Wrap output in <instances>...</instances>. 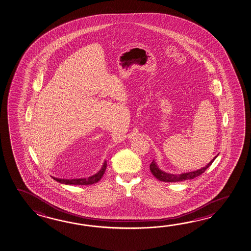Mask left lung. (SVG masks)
<instances>
[{"label":"left lung","instance_id":"1","mask_svg":"<svg viewBox=\"0 0 251 251\" xmlns=\"http://www.w3.org/2000/svg\"><path fill=\"white\" fill-rule=\"evenodd\" d=\"M218 156V155H217ZM217 156L212 158L210 162L207 164L206 166L202 167L201 169H198L197 171L189 172V173H184V174H180V175H173V174H168L166 172L162 171L158 168L157 164L155 161H152L150 165V170L151 172V174L153 175L158 180H162L165 182H176V181H181V180H190L194 179L195 177L202 175L203 172L206 170L208 167L211 166L212 162L214 161V159L217 158Z\"/></svg>","mask_w":251,"mask_h":251}]
</instances>
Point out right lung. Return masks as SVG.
Wrapping results in <instances>:
<instances>
[{"instance_id": "obj_1", "label": "right lung", "mask_w": 251, "mask_h": 251, "mask_svg": "<svg viewBox=\"0 0 251 251\" xmlns=\"http://www.w3.org/2000/svg\"><path fill=\"white\" fill-rule=\"evenodd\" d=\"M106 161L104 162L102 166L101 169L98 172L97 174L90 176L88 178H80V179H59L53 177V180H56L58 182H61L63 184L67 185H91L96 183L97 181L101 179L102 176L106 171Z\"/></svg>"}]
</instances>
